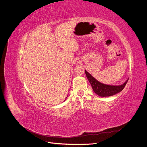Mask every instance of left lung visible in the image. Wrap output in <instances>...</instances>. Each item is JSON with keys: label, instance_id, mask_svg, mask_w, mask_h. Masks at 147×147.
Masks as SVG:
<instances>
[{"label": "left lung", "instance_id": "1", "mask_svg": "<svg viewBox=\"0 0 147 147\" xmlns=\"http://www.w3.org/2000/svg\"><path fill=\"white\" fill-rule=\"evenodd\" d=\"M85 73L91 85L93 91L96 94L100 97H110L117 94L124 89L128 80H127L124 84L120 86L106 85L98 82L86 70H85Z\"/></svg>", "mask_w": 147, "mask_h": 147}]
</instances>
